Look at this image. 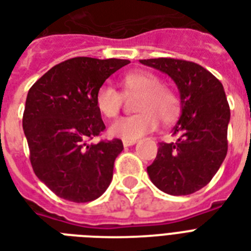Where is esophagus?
Wrapping results in <instances>:
<instances>
[{
  "label": "esophagus",
  "instance_id": "34e87169",
  "mask_svg": "<svg viewBox=\"0 0 251 251\" xmlns=\"http://www.w3.org/2000/svg\"><path fill=\"white\" fill-rule=\"evenodd\" d=\"M136 143H137L136 140H123L124 147H132V145H135Z\"/></svg>",
  "mask_w": 251,
  "mask_h": 251
}]
</instances>
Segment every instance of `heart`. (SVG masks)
Instances as JSON below:
<instances>
[{
  "mask_svg": "<svg viewBox=\"0 0 251 251\" xmlns=\"http://www.w3.org/2000/svg\"><path fill=\"white\" fill-rule=\"evenodd\" d=\"M124 95L139 94L135 110L139 114L116 120L108 128L112 137L137 140L158 127V118L172 123L179 114V99L172 90L162 86L161 79L149 72L128 73L122 79ZM122 95L115 87L104 83L95 93V107L104 118L112 119L120 111Z\"/></svg>",
  "mask_w": 251,
  "mask_h": 251,
  "instance_id": "1",
  "label": "heart"
}]
</instances>
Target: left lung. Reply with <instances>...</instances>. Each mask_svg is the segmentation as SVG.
<instances>
[{
	"instance_id": "8db88e82",
	"label": "left lung",
	"mask_w": 251,
	"mask_h": 251,
	"mask_svg": "<svg viewBox=\"0 0 251 251\" xmlns=\"http://www.w3.org/2000/svg\"><path fill=\"white\" fill-rule=\"evenodd\" d=\"M168 75L178 87L179 120L173 128L176 143H161L147 172L153 184L170 195H188L209 183L228 151L230 110L223 83L191 61L140 60Z\"/></svg>"
}]
</instances>
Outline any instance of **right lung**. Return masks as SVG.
I'll list each match as a JSON object with an SVG mask.
<instances>
[{"instance_id": "obj_1", "label": "right lung", "mask_w": 251, "mask_h": 251, "mask_svg": "<svg viewBox=\"0 0 251 251\" xmlns=\"http://www.w3.org/2000/svg\"><path fill=\"white\" fill-rule=\"evenodd\" d=\"M131 61L75 57L42 75L28 90L23 131L35 174L56 195L86 203L102 195L112 180L122 140L87 144L103 131L95 93Z\"/></svg>"}]
</instances>
